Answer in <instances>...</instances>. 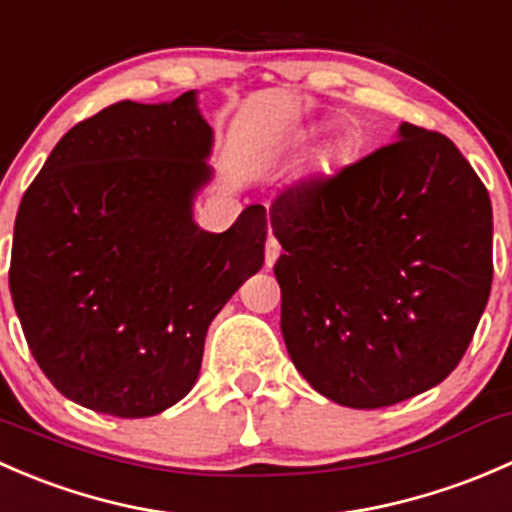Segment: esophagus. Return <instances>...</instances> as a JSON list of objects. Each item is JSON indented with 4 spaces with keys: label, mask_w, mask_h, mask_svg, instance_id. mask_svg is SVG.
Here are the masks:
<instances>
[{
    "label": "esophagus",
    "mask_w": 512,
    "mask_h": 512,
    "mask_svg": "<svg viewBox=\"0 0 512 512\" xmlns=\"http://www.w3.org/2000/svg\"><path fill=\"white\" fill-rule=\"evenodd\" d=\"M277 257H280V242H277L275 237H267V242H265V265L272 267L277 262Z\"/></svg>",
    "instance_id": "obj_1"
}]
</instances>
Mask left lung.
I'll list each match as a JSON object with an SVG mask.
<instances>
[{"instance_id":"8db88e82","label":"left lung","mask_w":512,"mask_h":512,"mask_svg":"<svg viewBox=\"0 0 512 512\" xmlns=\"http://www.w3.org/2000/svg\"><path fill=\"white\" fill-rule=\"evenodd\" d=\"M270 223L282 337L312 389L381 409L456 369L490 297L493 210L443 133L401 123L399 141L282 190Z\"/></svg>"}]
</instances>
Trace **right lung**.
Instances as JSON below:
<instances>
[{"instance_id": "1", "label": "right lung", "mask_w": 512, "mask_h": 512, "mask_svg": "<svg viewBox=\"0 0 512 512\" xmlns=\"http://www.w3.org/2000/svg\"><path fill=\"white\" fill-rule=\"evenodd\" d=\"M213 128L195 91L118 101L76 123L24 193L9 289L46 379L98 414L143 418L178 404L205 334L265 262L267 218L193 223Z\"/></svg>"}]
</instances>
